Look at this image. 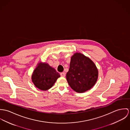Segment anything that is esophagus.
Instances as JSON below:
<instances>
[{"label":"esophagus","instance_id":"obj_1","mask_svg":"<svg viewBox=\"0 0 130 130\" xmlns=\"http://www.w3.org/2000/svg\"><path fill=\"white\" fill-rule=\"evenodd\" d=\"M60 75L61 77H64L65 76V72H62V73H60Z\"/></svg>","mask_w":130,"mask_h":130}]
</instances>
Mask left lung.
I'll list each match as a JSON object with an SVG mask.
<instances>
[{
    "instance_id": "1",
    "label": "left lung",
    "mask_w": 130,
    "mask_h": 130,
    "mask_svg": "<svg viewBox=\"0 0 130 130\" xmlns=\"http://www.w3.org/2000/svg\"><path fill=\"white\" fill-rule=\"evenodd\" d=\"M98 78V69L91 59L81 53L73 54L66 79L74 91L82 93L91 89L96 84Z\"/></svg>"
}]
</instances>
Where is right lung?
Listing matches in <instances>:
<instances>
[{"instance_id":"1","label":"right lung","mask_w":130,"mask_h":130,"mask_svg":"<svg viewBox=\"0 0 130 130\" xmlns=\"http://www.w3.org/2000/svg\"><path fill=\"white\" fill-rule=\"evenodd\" d=\"M60 74L45 62H39L31 76L34 86L42 91H47L54 85Z\"/></svg>"}]
</instances>
